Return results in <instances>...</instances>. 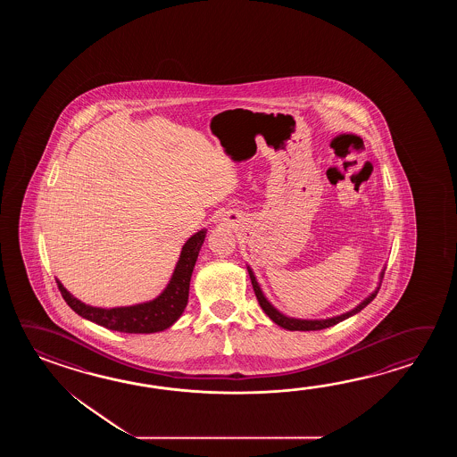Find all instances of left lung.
<instances>
[{"mask_svg":"<svg viewBox=\"0 0 457 457\" xmlns=\"http://www.w3.org/2000/svg\"><path fill=\"white\" fill-rule=\"evenodd\" d=\"M384 271H386V270H382V272H380V282H382V278H384ZM248 274H250V279H252L253 291L256 294V299L260 302V305H262V309L264 311V313H266V315H268V317H270L276 325H279L282 328L291 331L323 330V328H328V327H333V325H337V323H340V321L346 320V319H350L353 315H356L358 312L362 311L370 302H372V299L378 295V292H379L380 287L379 282V287H378L376 291L372 292L370 297H366V299L361 302L360 305H356L353 311L346 312V313H341L338 317H331V319H325V320H301V319L286 317V315L278 311V309H274L271 305V302L268 301V299L264 297L262 287H260V284L256 281V278H254V274H253L252 268H250V266H248Z\"/></svg>","mask_w":457,"mask_h":457,"instance_id":"obj_1","label":"left lung"}]
</instances>
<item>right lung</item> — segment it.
I'll list each match as a JSON object with an SVG mask.
<instances>
[{
    "label": "right lung",
    "mask_w": 457,
    "mask_h": 457,
    "mask_svg": "<svg viewBox=\"0 0 457 457\" xmlns=\"http://www.w3.org/2000/svg\"><path fill=\"white\" fill-rule=\"evenodd\" d=\"M205 228L195 233L185 243L179 260L176 262L175 271L168 282L165 291L156 299L144 303H137L130 307H114V309H101L87 305L77 297H73L63 284L57 279L62 297L77 312L79 317L107 330L122 331V333H155L170 328L185 312L189 297V282L195 270V260L205 238Z\"/></svg>",
    "instance_id": "1"
}]
</instances>
